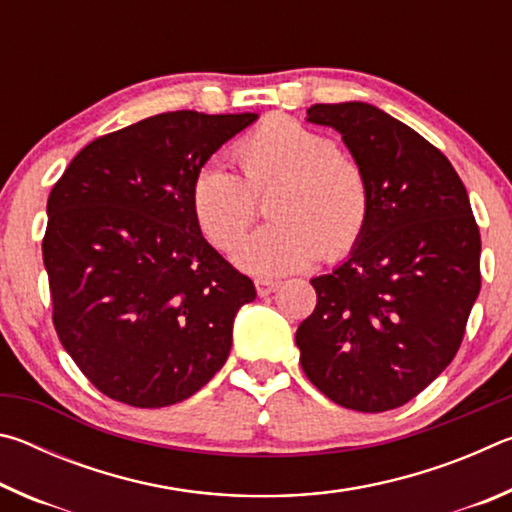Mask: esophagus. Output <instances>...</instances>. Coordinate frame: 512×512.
Returning a JSON list of instances; mask_svg holds the SVG:
<instances>
[{
    "label": "esophagus",
    "instance_id": "obj_1",
    "mask_svg": "<svg viewBox=\"0 0 512 512\" xmlns=\"http://www.w3.org/2000/svg\"><path fill=\"white\" fill-rule=\"evenodd\" d=\"M277 287H280V282L277 280H255V289L259 296H268V293L277 291Z\"/></svg>",
    "mask_w": 512,
    "mask_h": 512
}]
</instances>
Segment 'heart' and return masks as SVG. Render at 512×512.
Returning a JSON list of instances; mask_svg holds the SVG:
<instances>
[{"instance_id":"1","label":"heart","mask_w":512,"mask_h":512,"mask_svg":"<svg viewBox=\"0 0 512 512\" xmlns=\"http://www.w3.org/2000/svg\"><path fill=\"white\" fill-rule=\"evenodd\" d=\"M241 176L219 162L189 183L196 228L216 250H230L257 214V196L275 187L271 223L239 241L235 264L250 275L302 271L325 255H350L368 228L372 194L366 169L332 137L287 115H268L232 149Z\"/></svg>"}]
</instances>
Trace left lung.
Here are the masks:
<instances>
[{"mask_svg":"<svg viewBox=\"0 0 512 512\" xmlns=\"http://www.w3.org/2000/svg\"><path fill=\"white\" fill-rule=\"evenodd\" d=\"M370 180L368 228L348 262L311 280L300 363L339 406L381 413L413 400L461 348L481 289V235L443 151L370 103H316Z\"/></svg>","mask_w":512,"mask_h":512,"instance_id":"1","label":"left lung"}]
</instances>
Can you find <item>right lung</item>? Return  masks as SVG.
<instances>
[{
    "instance_id": "1",
    "label": "right lung",
    "mask_w": 512,
    "mask_h": 512,
    "mask_svg": "<svg viewBox=\"0 0 512 512\" xmlns=\"http://www.w3.org/2000/svg\"><path fill=\"white\" fill-rule=\"evenodd\" d=\"M255 112H162L90 142L47 201L42 259L56 334L110 400L183 402L230 354L255 284L207 244L189 183Z\"/></svg>"
}]
</instances>
